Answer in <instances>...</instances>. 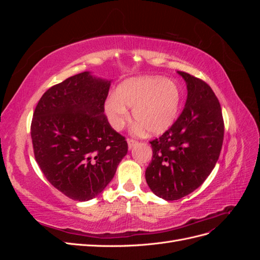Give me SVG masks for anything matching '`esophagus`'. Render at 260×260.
I'll use <instances>...</instances> for the list:
<instances>
[{"label": "esophagus", "instance_id": "34e87169", "mask_svg": "<svg viewBox=\"0 0 260 260\" xmlns=\"http://www.w3.org/2000/svg\"><path fill=\"white\" fill-rule=\"evenodd\" d=\"M127 142H128V146H129V148H130V149H131L133 146L138 144V141H137V140H135V139H128V140H127Z\"/></svg>", "mask_w": 260, "mask_h": 260}]
</instances>
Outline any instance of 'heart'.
Here are the masks:
<instances>
[{
	"label": "heart",
	"instance_id": "b5f03b06",
	"mask_svg": "<svg viewBox=\"0 0 260 260\" xmlns=\"http://www.w3.org/2000/svg\"><path fill=\"white\" fill-rule=\"evenodd\" d=\"M180 106V91L171 80L160 77L132 78L122 82L115 95L105 102V113L115 130H121L132 118L147 135H160L176 121Z\"/></svg>",
	"mask_w": 260,
	"mask_h": 260
}]
</instances>
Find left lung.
I'll return each instance as SVG.
<instances>
[{"instance_id": "1", "label": "left lung", "mask_w": 260, "mask_h": 260, "mask_svg": "<svg viewBox=\"0 0 260 260\" xmlns=\"http://www.w3.org/2000/svg\"><path fill=\"white\" fill-rule=\"evenodd\" d=\"M185 107L171 127L151 141L152 160L145 179L155 195L177 201L192 193L210 175L221 152L224 123L221 107L210 86L190 74Z\"/></svg>"}]
</instances>
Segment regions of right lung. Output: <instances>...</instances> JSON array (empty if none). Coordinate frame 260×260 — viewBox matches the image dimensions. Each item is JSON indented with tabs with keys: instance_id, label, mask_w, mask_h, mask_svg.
<instances>
[{
	"instance_id": "right-lung-1",
	"label": "right lung",
	"mask_w": 260,
	"mask_h": 260,
	"mask_svg": "<svg viewBox=\"0 0 260 260\" xmlns=\"http://www.w3.org/2000/svg\"><path fill=\"white\" fill-rule=\"evenodd\" d=\"M109 86L111 81L84 72L51 86L35 109V158L46 180L75 201L103 191L128 152L125 138L104 114Z\"/></svg>"
}]
</instances>
